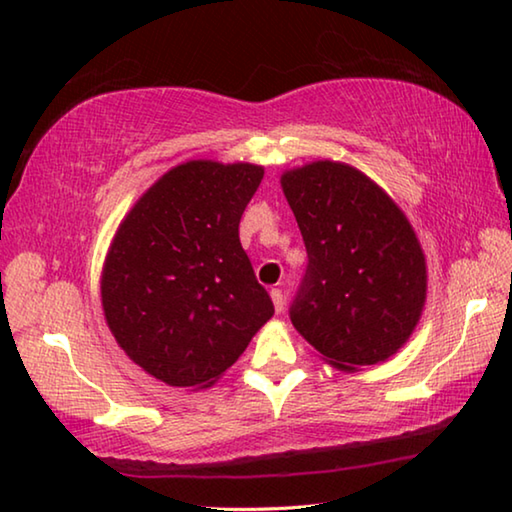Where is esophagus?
<instances>
[{
	"label": "esophagus",
	"mask_w": 512,
	"mask_h": 512,
	"mask_svg": "<svg viewBox=\"0 0 512 512\" xmlns=\"http://www.w3.org/2000/svg\"><path fill=\"white\" fill-rule=\"evenodd\" d=\"M271 300H273L275 311H277V314H280V311L284 309V293H282V289H271Z\"/></svg>",
	"instance_id": "34e87169"
}]
</instances>
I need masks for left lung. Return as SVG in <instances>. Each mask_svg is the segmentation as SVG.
Here are the masks:
<instances>
[{"label": "left lung", "mask_w": 512, "mask_h": 512, "mask_svg": "<svg viewBox=\"0 0 512 512\" xmlns=\"http://www.w3.org/2000/svg\"><path fill=\"white\" fill-rule=\"evenodd\" d=\"M280 185L309 257L293 327L345 372L393 357L427 300V259L406 214L345 162L302 164L284 171Z\"/></svg>", "instance_id": "8db88e82"}]
</instances>
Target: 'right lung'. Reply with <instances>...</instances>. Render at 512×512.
<instances>
[{"label":"right lung","mask_w":512,"mask_h":512,"mask_svg":"<svg viewBox=\"0 0 512 512\" xmlns=\"http://www.w3.org/2000/svg\"><path fill=\"white\" fill-rule=\"evenodd\" d=\"M262 178L259 164L189 160L155 180L119 223L101 305L117 345L146 375L210 388L273 316L239 241Z\"/></svg>","instance_id":"right-lung-1"}]
</instances>
